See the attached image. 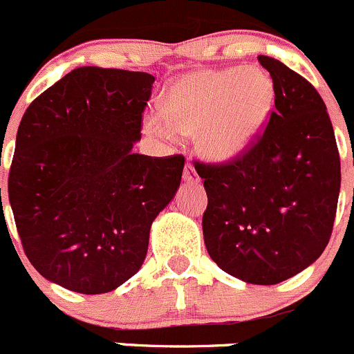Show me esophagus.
Wrapping results in <instances>:
<instances>
[{
	"label": "esophagus",
	"mask_w": 354,
	"mask_h": 354,
	"mask_svg": "<svg viewBox=\"0 0 354 354\" xmlns=\"http://www.w3.org/2000/svg\"><path fill=\"white\" fill-rule=\"evenodd\" d=\"M183 180H185V181H189V183H196V181H200L198 173H196L195 166H193L192 162H187V165H185Z\"/></svg>",
	"instance_id": "34e87169"
}]
</instances>
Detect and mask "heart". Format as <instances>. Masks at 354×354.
I'll return each instance as SVG.
<instances>
[{"label": "heart", "mask_w": 354, "mask_h": 354, "mask_svg": "<svg viewBox=\"0 0 354 354\" xmlns=\"http://www.w3.org/2000/svg\"><path fill=\"white\" fill-rule=\"evenodd\" d=\"M271 100L273 84L261 69L198 71L167 89L165 113H147L144 129L169 142L180 136H198L200 151L208 159L230 161L252 146Z\"/></svg>", "instance_id": "obj_1"}]
</instances>
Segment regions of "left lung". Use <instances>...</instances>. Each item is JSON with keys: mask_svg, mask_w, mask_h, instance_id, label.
I'll return each instance as SVG.
<instances>
[{"mask_svg": "<svg viewBox=\"0 0 354 354\" xmlns=\"http://www.w3.org/2000/svg\"><path fill=\"white\" fill-rule=\"evenodd\" d=\"M273 80L274 109L252 146L230 161L200 162L208 205L203 239L221 270L277 285L310 266L336 218L341 162L326 103L283 62L258 55Z\"/></svg>", "mask_w": 354, "mask_h": 354, "instance_id": "obj_1", "label": "left lung"}]
</instances>
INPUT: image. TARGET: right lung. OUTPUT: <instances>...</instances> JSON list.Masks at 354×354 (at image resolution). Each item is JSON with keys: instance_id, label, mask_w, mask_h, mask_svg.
Here are the masks:
<instances>
[{"instance_id": "right-lung-1", "label": "right lung", "mask_w": 354, "mask_h": 354, "mask_svg": "<svg viewBox=\"0 0 354 354\" xmlns=\"http://www.w3.org/2000/svg\"><path fill=\"white\" fill-rule=\"evenodd\" d=\"M152 83L147 73L84 66L25 111L8 198L28 261L52 283L96 295L142 266L185 166L181 154L132 152Z\"/></svg>"}]
</instances>
